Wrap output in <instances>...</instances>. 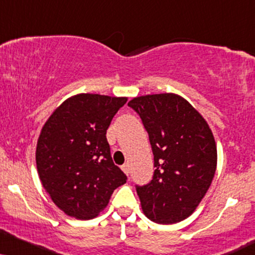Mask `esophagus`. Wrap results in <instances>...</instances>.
<instances>
[{
	"instance_id": "34e87169",
	"label": "esophagus",
	"mask_w": 255,
	"mask_h": 255,
	"mask_svg": "<svg viewBox=\"0 0 255 255\" xmlns=\"http://www.w3.org/2000/svg\"><path fill=\"white\" fill-rule=\"evenodd\" d=\"M121 168H122V171H124V172L127 174V176H128V174H129V166H128V164L122 165Z\"/></svg>"
}]
</instances>
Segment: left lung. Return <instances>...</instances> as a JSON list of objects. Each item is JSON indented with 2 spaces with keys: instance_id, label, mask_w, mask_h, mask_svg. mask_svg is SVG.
Listing matches in <instances>:
<instances>
[{
  "instance_id": "1",
  "label": "left lung",
  "mask_w": 255,
  "mask_h": 255,
  "mask_svg": "<svg viewBox=\"0 0 255 255\" xmlns=\"http://www.w3.org/2000/svg\"><path fill=\"white\" fill-rule=\"evenodd\" d=\"M148 133L154 173L135 185L143 214L160 225L180 222L194 213L216 171L217 151L211 129L183 97L157 94L128 103Z\"/></svg>"
}]
</instances>
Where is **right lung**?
I'll use <instances>...</instances> for the list:
<instances>
[{
  "mask_svg": "<svg viewBox=\"0 0 255 255\" xmlns=\"http://www.w3.org/2000/svg\"><path fill=\"white\" fill-rule=\"evenodd\" d=\"M126 97L79 94L60 104L46 121L36 145L42 186L66 215L96 217L127 176L116 166L107 129Z\"/></svg>",
  "mask_w": 255,
  "mask_h": 255,
  "instance_id": "obj_1",
  "label": "right lung"
}]
</instances>
